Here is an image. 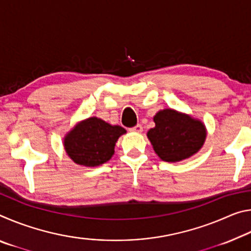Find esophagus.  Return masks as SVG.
<instances>
[{
    "instance_id": "1",
    "label": "esophagus",
    "mask_w": 251,
    "mask_h": 251,
    "mask_svg": "<svg viewBox=\"0 0 251 251\" xmlns=\"http://www.w3.org/2000/svg\"><path fill=\"white\" fill-rule=\"evenodd\" d=\"M130 131H134V133H142L143 127L142 125H136L133 128H130Z\"/></svg>"
}]
</instances>
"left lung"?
Here are the masks:
<instances>
[{
  "instance_id": "left-lung-1",
  "label": "left lung",
  "mask_w": 251,
  "mask_h": 251,
  "mask_svg": "<svg viewBox=\"0 0 251 251\" xmlns=\"http://www.w3.org/2000/svg\"><path fill=\"white\" fill-rule=\"evenodd\" d=\"M154 122L155 127L147 131V137L161 160L177 163L187 159L205 144V124L188 114L165 108L156 113Z\"/></svg>"
}]
</instances>
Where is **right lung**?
Returning a JSON list of instances; mask_svg holds the SVG:
<instances>
[{
    "label": "right lung",
    "mask_w": 251,
    "mask_h": 251,
    "mask_svg": "<svg viewBox=\"0 0 251 251\" xmlns=\"http://www.w3.org/2000/svg\"><path fill=\"white\" fill-rule=\"evenodd\" d=\"M126 129L112 125L99 117H88L78 122L64 136V150L75 164L85 167H96L108 161Z\"/></svg>",
    "instance_id": "right-lung-1"
}]
</instances>
